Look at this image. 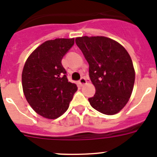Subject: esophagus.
<instances>
[{
    "label": "esophagus",
    "mask_w": 157,
    "mask_h": 157,
    "mask_svg": "<svg viewBox=\"0 0 157 157\" xmlns=\"http://www.w3.org/2000/svg\"><path fill=\"white\" fill-rule=\"evenodd\" d=\"M87 81L86 79L85 78H82L81 79L79 80V85L81 86H82L83 85H85V84H86Z\"/></svg>",
    "instance_id": "1"
}]
</instances>
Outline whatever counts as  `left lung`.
Wrapping results in <instances>:
<instances>
[{
	"label": "left lung",
	"instance_id": "left-lung-1",
	"mask_svg": "<svg viewBox=\"0 0 157 157\" xmlns=\"http://www.w3.org/2000/svg\"><path fill=\"white\" fill-rule=\"evenodd\" d=\"M75 43L90 66V78L96 93L91 106L105 115H115L125 107L134 88L132 59L120 43L104 36L78 37Z\"/></svg>",
	"mask_w": 157,
	"mask_h": 157
}]
</instances>
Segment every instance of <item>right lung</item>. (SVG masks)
<instances>
[{
  "label": "right lung",
  "mask_w": 157,
  "mask_h": 157,
  "mask_svg": "<svg viewBox=\"0 0 157 157\" xmlns=\"http://www.w3.org/2000/svg\"><path fill=\"white\" fill-rule=\"evenodd\" d=\"M75 38L48 40L35 48L25 62L22 86L27 102L37 114L56 119L69 107L78 88L68 82L61 60Z\"/></svg>",
  "instance_id": "right-lung-1"
}]
</instances>
